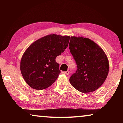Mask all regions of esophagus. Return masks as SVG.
Masks as SVG:
<instances>
[{
  "instance_id": "esophagus-1",
  "label": "esophagus",
  "mask_w": 123,
  "mask_h": 123,
  "mask_svg": "<svg viewBox=\"0 0 123 123\" xmlns=\"http://www.w3.org/2000/svg\"><path fill=\"white\" fill-rule=\"evenodd\" d=\"M64 73H65L66 75H69V70H67L66 72H64Z\"/></svg>"
}]
</instances>
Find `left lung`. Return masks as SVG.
<instances>
[{
	"instance_id": "1",
	"label": "left lung",
	"mask_w": 123,
	"mask_h": 123,
	"mask_svg": "<svg viewBox=\"0 0 123 123\" xmlns=\"http://www.w3.org/2000/svg\"><path fill=\"white\" fill-rule=\"evenodd\" d=\"M69 47L78 68L69 79L72 86L82 93L99 88L109 71L105 52L93 41L83 37H70Z\"/></svg>"
}]
</instances>
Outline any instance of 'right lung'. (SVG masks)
<instances>
[{
	"label": "right lung",
	"mask_w": 123,
	"mask_h": 123,
	"mask_svg": "<svg viewBox=\"0 0 123 123\" xmlns=\"http://www.w3.org/2000/svg\"><path fill=\"white\" fill-rule=\"evenodd\" d=\"M69 39L68 36L49 35L28 47L21 59L20 69L29 86L42 90L53 85L61 73L56 57L68 47Z\"/></svg>",
	"instance_id": "right-lung-1"
}]
</instances>
